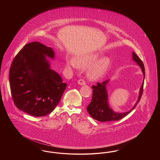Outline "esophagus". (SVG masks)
Returning a JSON list of instances; mask_svg holds the SVG:
<instances>
[{
  "mask_svg": "<svg viewBox=\"0 0 160 160\" xmlns=\"http://www.w3.org/2000/svg\"><path fill=\"white\" fill-rule=\"evenodd\" d=\"M77 83L78 84H79V85H80V86H83V85H85V82L84 81L83 79H80L79 80H78V82H77Z\"/></svg>",
  "mask_w": 160,
  "mask_h": 160,
  "instance_id": "obj_1",
  "label": "esophagus"
}]
</instances>
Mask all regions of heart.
Returning a JSON list of instances; mask_svg holds the SVG:
<instances>
[{"instance_id":"b5f03b06","label":"heart","mask_w":160,"mask_h":160,"mask_svg":"<svg viewBox=\"0 0 160 160\" xmlns=\"http://www.w3.org/2000/svg\"><path fill=\"white\" fill-rule=\"evenodd\" d=\"M99 53L84 54L78 56L76 59H70L67 61L68 68L78 69L80 67L87 70V76L91 80H97L104 76L110 65V59L108 56L101 58Z\"/></svg>"}]
</instances>
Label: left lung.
Masks as SVG:
<instances>
[{
  "label": "left lung",
  "mask_w": 160,
  "mask_h": 160,
  "mask_svg": "<svg viewBox=\"0 0 160 160\" xmlns=\"http://www.w3.org/2000/svg\"><path fill=\"white\" fill-rule=\"evenodd\" d=\"M132 60L136 62L137 65L140 67L143 74V80L139 91V95L138 99L134 106L129 111L123 113H118L110 107L108 103V92L107 90V86L109 83L110 80H107L102 83H97L96 86H92L93 94L91 103L87 107V110L89 114L94 119L100 122L113 121L121 119L131 112L137 106L138 102L141 98L143 93V88L145 80V67L143 62L138 57L137 54L132 52Z\"/></svg>",
  "instance_id": "1"
}]
</instances>
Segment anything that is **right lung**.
Returning <instances> with one entry per match:
<instances>
[{"label":"right lung","instance_id":"right-lung-1","mask_svg":"<svg viewBox=\"0 0 160 160\" xmlns=\"http://www.w3.org/2000/svg\"><path fill=\"white\" fill-rule=\"evenodd\" d=\"M52 48L38 42L23 47L9 69V84L16 107L33 116L50 113L67 88L61 76L51 68L46 58L54 59Z\"/></svg>","mask_w":160,"mask_h":160}]
</instances>
